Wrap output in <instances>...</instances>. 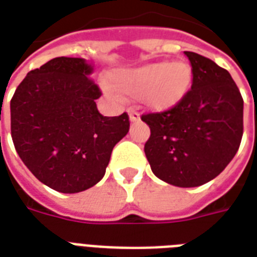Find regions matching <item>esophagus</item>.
I'll return each mask as SVG.
<instances>
[{"label": "esophagus", "mask_w": 257, "mask_h": 257, "mask_svg": "<svg viewBox=\"0 0 257 257\" xmlns=\"http://www.w3.org/2000/svg\"><path fill=\"white\" fill-rule=\"evenodd\" d=\"M128 112H129V120L132 121V122L140 120V113L137 112V110H135V109H132V108H129Z\"/></svg>", "instance_id": "obj_1"}]
</instances>
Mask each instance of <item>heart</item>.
<instances>
[{
    "label": "heart",
    "instance_id": "obj_1",
    "mask_svg": "<svg viewBox=\"0 0 257 257\" xmlns=\"http://www.w3.org/2000/svg\"><path fill=\"white\" fill-rule=\"evenodd\" d=\"M113 86L132 98H141L147 106L156 110L179 104L189 90L192 69L187 62H155L135 69L117 70L112 74ZM112 96L116 92L106 86Z\"/></svg>",
    "mask_w": 257,
    "mask_h": 257
}]
</instances>
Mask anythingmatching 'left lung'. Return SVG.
<instances>
[{
    "label": "left lung",
    "instance_id": "1",
    "mask_svg": "<svg viewBox=\"0 0 257 257\" xmlns=\"http://www.w3.org/2000/svg\"><path fill=\"white\" fill-rule=\"evenodd\" d=\"M192 86L164 112L145 113L151 128L145 156L152 172L175 187H199L219 176L235 157L243 137V97L228 70L185 52Z\"/></svg>",
    "mask_w": 257,
    "mask_h": 257
}]
</instances>
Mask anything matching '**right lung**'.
Listing matches in <instances>:
<instances>
[{
    "instance_id": "obj_1",
    "label": "right lung",
    "mask_w": 257,
    "mask_h": 257,
    "mask_svg": "<svg viewBox=\"0 0 257 257\" xmlns=\"http://www.w3.org/2000/svg\"><path fill=\"white\" fill-rule=\"evenodd\" d=\"M84 58L56 57L30 70L10 101L14 148L41 183L62 193L96 185L114 145L128 133L129 116H102L101 90Z\"/></svg>"
}]
</instances>
